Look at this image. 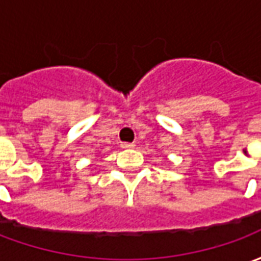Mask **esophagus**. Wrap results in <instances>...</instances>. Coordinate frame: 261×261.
Instances as JSON below:
<instances>
[{"mask_svg": "<svg viewBox=\"0 0 261 261\" xmlns=\"http://www.w3.org/2000/svg\"><path fill=\"white\" fill-rule=\"evenodd\" d=\"M134 147H136L134 142H123V144H121V148H124V149H131V148Z\"/></svg>", "mask_w": 261, "mask_h": 261, "instance_id": "esophagus-1", "label": "esophagus"}]
</instances>
